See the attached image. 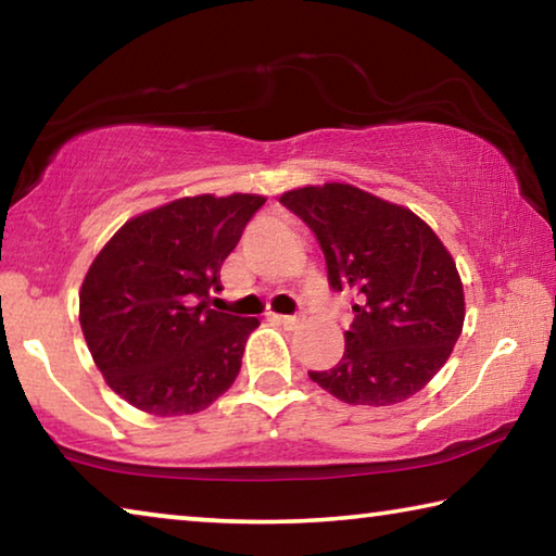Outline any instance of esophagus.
<instances>
[{
  "label": "esophagus",
  "instance_id": "34e87169",
  "mask_svg": "<svg viewBox=\"0 0 556 556\" xmlns=\"http://www.w3.org/2000/svg\"><path fill=\"white\" fill-rule=\"evenodd\" d=\"M271 318H275V321H279L285 328H289V331H294V328H299L301 324H304V316H279V314H271Z\"/></svg>",
  "mask_w": 556,
  "mask_h": 556
}]
</instances>
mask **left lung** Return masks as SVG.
<instances>
[{
	"label": "left lung",
	"instance_id": "1",
	"mask_svg": "<svg viewBox=\"0 0 556 556\" xmlns=\"http://www.w3.org/2000/svg\"><path fill=\"white\" fill-rule=\"evenodd\" d=\"M279 201L314 230L331 287L357 294L343 357L308 378L348 404L409 400L444 368L464 328L451 252L419 215L351 184L294 188Z\"/></svg>",
	"mask_w": 556,
	"mask_h": 556
}]
</instances>
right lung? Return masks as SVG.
Masks as SVG:
<instances>
[{
    "mask_svg": "<svg viewBox=\"0 0 556 556\" xmlns=\"http://www.w3.org/2000/svg\"><path fill=\"white\" fill-rule=\"evenodd\" d=\"M265 195H186L129 218L92 260L80 328L102 378L131 407L178 417L238 378L257 318L208 308L220 267Z\"/></svg>",
    "mask_w": 556,
    "mask_h": 556,
    "instance_id": "1",
    "label": "right lung"
}]
</instances>
